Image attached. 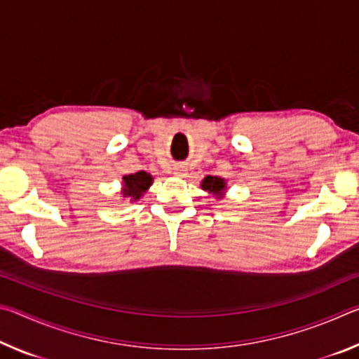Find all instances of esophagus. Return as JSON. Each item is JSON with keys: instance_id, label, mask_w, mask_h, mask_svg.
<instances>
[{"instance_id": "obj_1", "label": "esophagus", "mask_w": 359, "mask_h": 359, "mask_svg": "<svg viewBox=\"0 0 359 359\" xmlns=\"http://www.w3.org/2000/svg\"><path fill=\"white\" fill-rule=\"evenodd\" d=\"M172 174L177 175V177H185V172H184V169H182V168H174Z\"/></svg>"}]
</instances>
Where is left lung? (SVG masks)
<instances>
[{
	"label": "left lung",
	"mask_w": 359,
	"mask_h": 359,
	"mask_svg": "<svg viewBox=\"0 0 359 359\" xmlns=\"http://www.w3.org/2000/svg\"><path fill=\"white\" fill-rule=\"evenodd\" d=\"M201 188L209 193V196H214L215 199H223L224 194H226V180L222 177H217V175H205L201 180Z\"/></svg>",
	"instance_id": "1"
}]
</instances>
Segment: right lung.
I'll return each instance as SVG.
<instances>
[{
  "label": "right lung",
  "mask_w": 359,
  "mask_h": 359,
  "mask_svg": "<svg viewBox=\"0 0 359 359\" xmlns=\"http://www.w3.org/2000/svg\"><path fill=\"white\" fill-rule=\"evenodd\" d=\"M151 184H154V177L145 171L123 175L120 191L121 199H130V203L137 201L144 196V193L149 190Z\"/></svg>",
  "instance_id": "1"
}]
</instances>
